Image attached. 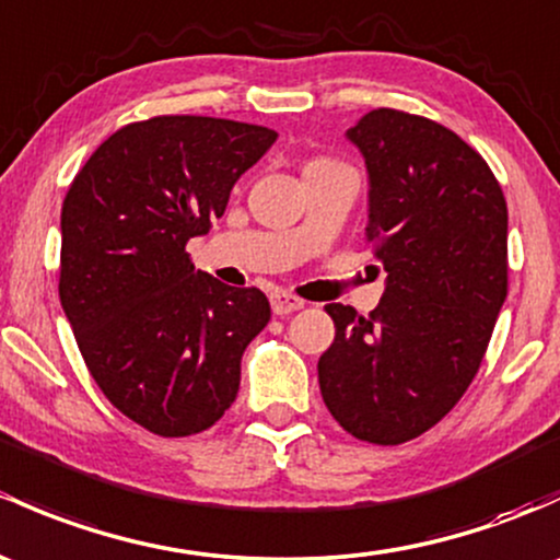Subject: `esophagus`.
I'll list each match as a JSON object with an SVG mask.
<instances>
[{"instance_id":"1","label":"esophagus","mask_w":560,"mask_h":560,"mask_svg":"<svg viewBox=\"0 0 560 560\" xmlns=\"http://www.w3.org/2000/svg\"><path fill=\"white\" fill-rule=\"evenodd\" d=\"M303 300L290 295V292H273L270 295V308H273L276 316H287V314H295V311L303 308Z\"/></svg>"}]
</instances>
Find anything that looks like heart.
<instances>
[{
	"mask_svg": "<svg viewBox=\"0 0 560 560\" xmlns=\"http://www.w3.org/2000/svg\"><path fill=\"white\" fill-rule=\"evenodd\" d=\"M329 161H316V163H311V166H327Z\"/></svg>",
	"mask_w": 560,
	"mask_h": 560,
	"instance_id": "1",
	"label": "heart"
}]
</instances>
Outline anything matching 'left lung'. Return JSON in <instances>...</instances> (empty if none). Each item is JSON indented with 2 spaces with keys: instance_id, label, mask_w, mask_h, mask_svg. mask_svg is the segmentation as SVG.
Segmentation results:
<instances>
[{
  "instance_id": "8db88e82",
  "label": "left lung",
  "mask_w": 560,
  "mask_h": 560,
  "mask_svg": "<svg viewBox=\"0 0 560 560\" xmlns=\"http://www.w3.org/2000/svg\"><path fill=\"white\" fill-rule=\"evenodd\" d=\"M346 139L368 168V228L386 270L378 308L329 303L319 388L359 440L399 445L432 429L478 373L508 298V203L478 152L440 122L397 109Z\"/></svg>"
}]
</instances>
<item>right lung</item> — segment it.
Here are the masks:
<instances>
[{
    "instance_id": "right-lung-1",
    "label": "right lung",
    "mask_w": 560,
    "mask_h": 560,
    "mask_svg": "<svg viewBox=\"0 0 560 560\" xmlns=\"http://www.w3.org/2000/svg\"><path fill=\"white\" fill-rule=\"evenodd\" d=\"M279 133L172 115L120 128L88 158L61 209L63 314L104 397L161 438L220 421L268 298L196 270L187 241L225 214L238 176Z\"/></svg>"
}]
</instances>
